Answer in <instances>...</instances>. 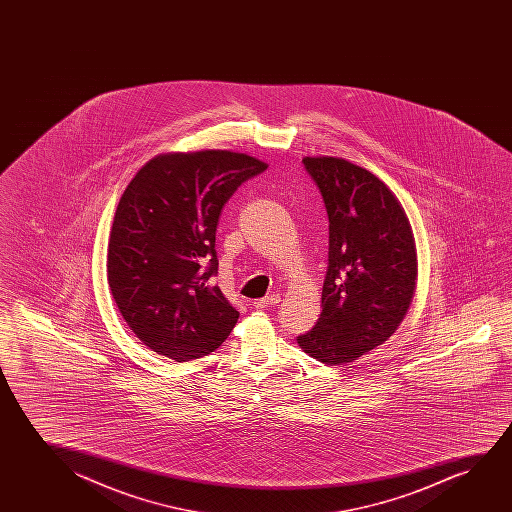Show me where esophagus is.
I'll list each match as a JSON object with an SVG mask.
<instances>
[{
    "instance_id": "obj_1",
    "label": "esophagus",
    "mask_w": 512,
    "mask_h": 512,
    "mask_svg": "<svg viewBox=\"0 0 512 512\" xmlns=\"http://www.w3.org/2000/svg\"><path fill=\"white\" fill-rule=\"evenodd\" d=\"M280 299V294L267 295L264 299H257V301L253 302V306L257 309L269 308V306H276Z\"/></svg>"
}]
</instances>
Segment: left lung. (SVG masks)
Returning a JSON list of instances; mask_svg holds the SVG:
<instances>
[{"instance_id":"1","label":"left lung","mask_w":512,"mask_h":512,"mask_svg":"<svg viewBox=\"0 0 512 512\" xmlns=\"http://www.w3.org/2000/svg\"><path fill=\"white\" fill-rule=\"evenodd\" d=\"M329 217L322 313L297 337L302 351L343 365L385 343L413 301L416 246L404 208L371 171L337 157H304Z\"/></svg>"}]
</instances>
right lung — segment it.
I'll list each match as a JSON object with an SVG mask.
<instances>
[{
  "label": "right lung",
  "instance_id": "add662e5",
  "mask_svg": "<svg viewBox=\"0 0 512 512\" xmlns=\"http://www.w3.org/2000/svg\"><path fill=\"white\" fill-rule=\"evenodd\" d=\"M266 162L229 150L159 155L120 197L108 245L119 311L150 350L187 362L210 355L239 313L213 283L218 217Z\"/></svg>",
  "mask_w": 512,
  "mask_h": 512
}]
</instances>
